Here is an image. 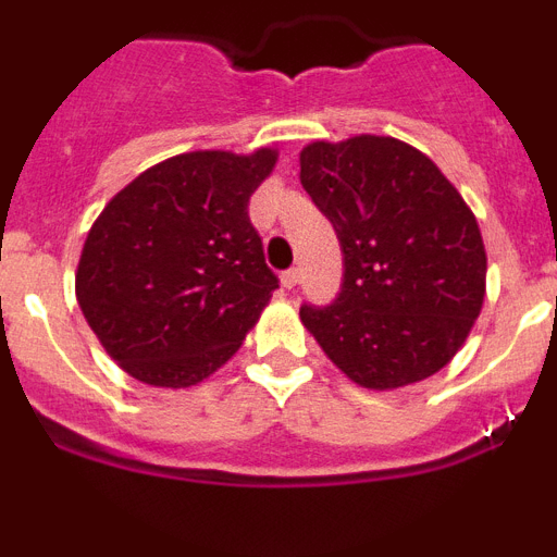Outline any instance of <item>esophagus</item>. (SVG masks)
Masks as SVG:
<instances>
[{"instance_id": "1", "label": "esophagus", "mask_w": 557, "mask_h": 557, "mask_svg": "<svg viewBox=\"0 0 557 557\" xmlns=\"http://www.w3.org/2000/svg\"><path fill=\"white\" fill-rule=\"evenodd\" d=\"M298 278H301V273H298V268H289V270H284L282 273V284L287 289H293L295 284H298Z\"/></svg>"}]
</instances>
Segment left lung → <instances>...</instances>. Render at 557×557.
<instances>
[{"mask_svg":"<svg viewBox=\"0 0 557 557\" xmlns=\"http://www.w3.org/2000/svg\"><path fill=\"white\" fill-rule=\"evenodd\" d=\"M301 186L343 250L337 298L304 304V326L362 387L393 391L441 371L485 298V248L460 191L391 136L304 147Z\"/></svg>","mask_w":557,"mask_h":557,"instance_id":"obj_1","label":"left lung"}]
</instances>
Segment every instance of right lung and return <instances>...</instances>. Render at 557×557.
<instances>
[{"instance_id": "1", "label": "right lung", "mask_w": 557, "mask_h": 557, "mask_svg": "<svg viewBox=\"0 0 557 557\" xmlns=\"http://www.w3.org/2000/svg\"><path fill=\"white\" fill-rule=\"evenodd\" d=\"M273 164L268 147L184 152L102 209L77 264V304L131 376L198 385L243 346L278 287L248 218Z\"/></svg>"}]
</instances>
